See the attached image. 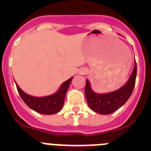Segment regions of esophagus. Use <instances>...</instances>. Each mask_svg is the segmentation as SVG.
<instances>
[{"instance_id":"34e87169","label":"esophagus","mask_w":151,"mask_h":151,"mask_svg":"<svg viewBox=\"0 0 151 151\" xmlns=\"http://www.w3.org/2000/svg\"><path fill=\"white\" fill-rule=\"evenodd\" d=\"M85 73H86V71H85V69H82V71H81V74L84 75V74H85Z\"/></svg>"}]
</instances>
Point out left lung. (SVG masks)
<instances>
[{
  "label": "left lung",
  "instance_id": "obj_1",
  "mask_svg": "<svg viewBox=\"0 0 151 151\" xmlns=\"http://www.w3.org/2000/svg\"><path fill=\"white\" fill-rule=\"evenodd\" d=\"M136 76L137 64L134 61V69L128 82L118 90L106 94L95 93L91 88L90 82L86 80L85 93L88 106L93 111L102 115H107L115 112L125 104L130 97L135 85Z\"/></svg>",
  "mask_w": 151,
  "mask_h": 151
}]
</instances>
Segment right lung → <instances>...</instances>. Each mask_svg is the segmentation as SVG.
<instances>
[{"instance_id":"right-lung-1","label":"right lung","mask_w":151,"mask_h":151,"mask_svg":"<svg viewBox=\"0 0 151 151\" xmlns=\"http://www.w3.org/2000/svg\"><path fill=\"white\" fill-rule=\"evenodd\" d=\"M73 77L66 80L61 85L60 88L56 93L46 97H33L23 91L16 83L19 94L22 101L32 110L41 114L52 115L60 111L64 104V99L69 86Z\"/></svg>"}]
</instances>
